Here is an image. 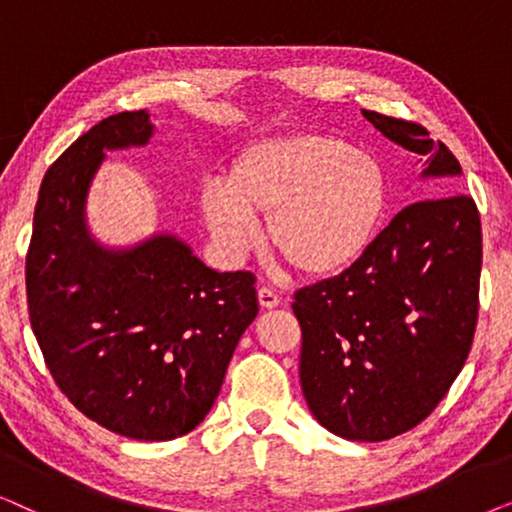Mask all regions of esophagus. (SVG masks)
Here are the masks:
<instances>
[{
	"label": "esophagus",
	"mask_w": 512,
	"mask_h": 512,
	"mask_svg": "<svg viewBox=\"0 0 512 512\" xmlns=\"http://www.w3.org/2000/svg\"><path fill=\"white\" fill-rule=\"evenodd\" d=\"M258 303H261V307H265V310H272V307L282 303V298H279L270 286H261V289H258Z\"/></svg>",
	"instance_id": "esophagus-1"
}]
</instances>
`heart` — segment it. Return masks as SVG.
<instances>
[{
	"label": "heart",
	"instance_id": "b5f03b06",
	"mask_svg": "<svg viewBox=\"0 0 512 512\" xmlns=\"http://www.w3.org/2000/svg\"><path fill=\"white\" fill-rule=\"evenodd\" d=\"M389 186L370 153L331 135L263 139L244 149L226 181H207L200 207L221 251L240 261L268 242L310 277L347 270L382 226Z\"/></svg>",
	"mask_w": 512,
	"mask_h": 512
}]
</instances>
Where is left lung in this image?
Wrapping results in <instances>:
<instances>
[{
  "instance_id": "1",
  "label": "left lung",
  "mask_w": 512,
  "mask_h": 512,
  "mask_svg": "<svg viewBox=\"0 0 512 512\" xmlns=\"http://www.w3.org/2000/svg\"><path fill=\"white\" fill-rule=\"evenodd\" d=\"M363 116L445 179L436 198L403 207L366 254L293 293L303 331L300 384L321 426L380 443L415 429L464 368L478 324L482 228L473 198L454 191L459 160L424 125Z\"/></svg>"
}]
</instances>
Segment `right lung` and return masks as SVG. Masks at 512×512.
<instances>
[{
    "label": "right lung",
    "instance_id": "add662e5",
    "mask_svg": "<svg viewBox=\"0 0 512 512\" xmlns=\"http://www.w3.org/2000/svg\"><path fill=\"white\" fill-rule=\"evenodd\" d=\"M146 109L93 125L48 167L25 261L30 324L55 384L118 436L172 440L219 396L242 333L256 319V277L207 268L188 244L153 235L104 249L86 198L111 149L144 146Z\"/></svg>",
    "mask_w": 512,
    "mask_h": 512
}]
</instances>
